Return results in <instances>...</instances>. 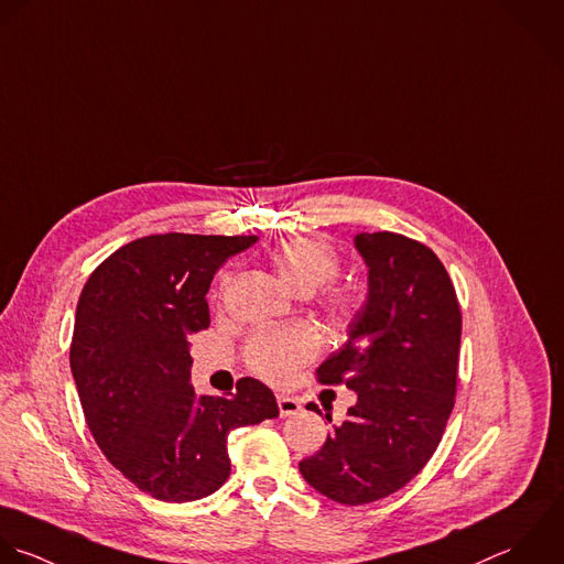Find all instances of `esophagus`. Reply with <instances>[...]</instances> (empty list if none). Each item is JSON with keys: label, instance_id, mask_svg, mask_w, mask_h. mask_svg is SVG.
I'll list each match as a JSON object with an SVG mask.
<instances>
[{"label": "esophagus", "instance_id": "esophagus-1", "mask_svg": "<svg viewBox=\"0 0 564 564\" xmlns=\"http://www.w3.org/2000/svg\"><path fill=\"white\" fill-rule=\"evenodd\" d=\"M276 402H279V415L281 417H292V415H299L303 411V406H301V402L296 398L279 395Z\"/></svg>", "mask_w": 564, "mask_h": 564}]
</instances>
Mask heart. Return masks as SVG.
I'll return each mask as SVG.
<instances>
[{"label": "heart", "mask_w": 564, "mask_h": 564, "mask_svg": "<svg viewBox=\"0 0 564 564\" xmlns=\"http://www.w3.org/2000/svg\"><path fill=\"white\" fill-rule=\"evenodd\" d=\"M272 265L292 292L310 294L338 274L340 259L336 250L321 239L294 237L274 248ZM329 307L336 316H347L354 310V299L349 294H334L329 296ZM316 351V334L305 325H292L257 334L248 345V360L259 376L272 382H285L292 371L314 358Z\"/></svg>", "instance_id": "obj_1"}]
</instances>
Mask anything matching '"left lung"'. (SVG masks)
Segmentation results:
<instances>
[{
  "label": "left lung",
  "mask_w": 564,
  "mask_h": 564,
  "mask_svg": "<svg viewBox=\"0 0 564 564\" xmlns=\"http://www.w3.org/2000/svg\"><path fill=\"white\" fill-rule=\"evenodd\" d=\"M354 246L367 299L318 378L345 382L356 404L299 464L316 492L343 506L384 499L429 464L455 406L462 345L457 294L431 248L395 232H360Z\"/></svg>",
  "instance_id": "1"
}]
</instances>
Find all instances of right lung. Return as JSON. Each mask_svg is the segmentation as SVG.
<instances>
[{"label":"right lung","instance_id":"add662e5","mask_svg":"<svg viewBox=\"0 0 564 564\" xmlns=\"http://www.w3.org/2000/svg\"><path fill=\"white\" fill-rule=\"evenodd\" d=\"M257 237L151 235L87 279L69 367L85 422L109 464L166 503H188L230 475L228 433L279 415L274 393L241 378L228 398L197 395L188 336L210 323L215 272Z\"/></svg>","mask_w":564,"mask_h":564}]
</instances>
